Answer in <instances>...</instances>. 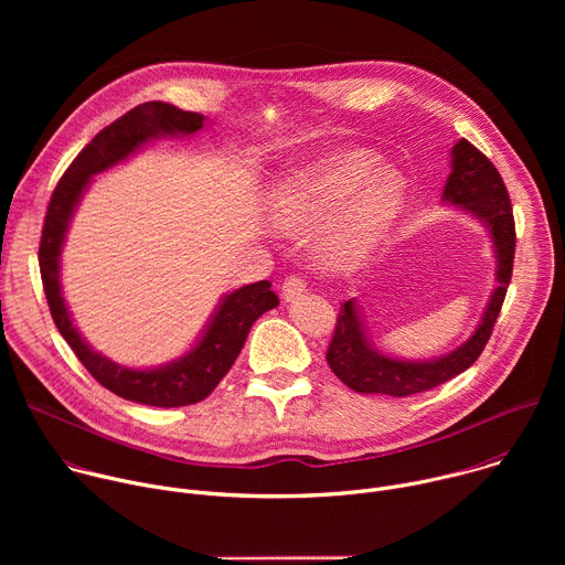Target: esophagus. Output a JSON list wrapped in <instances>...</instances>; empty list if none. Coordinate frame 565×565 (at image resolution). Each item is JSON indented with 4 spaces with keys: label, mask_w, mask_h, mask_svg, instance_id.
<instances>
[{
    "label": "esophagus",
    "mask_w": 565,
    "mask_h": 565,
    "mask_svg": "<svg viewBox=\"0 0 565 565\" xmlns=\"http://www.w3.org/2000/svg\"><path fill=\"white\" fill-rule=\"evenodd\" d=\"M303 290H306V281H303L301 277H297V275H290V277L284 281V286H281V297H284L286 301H295V299L301 297Z\"/></svg>",
    "instance_id": "34e87169"
}]
</instances>
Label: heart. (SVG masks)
<instances>
[{
    "label": "heart",
    "mask_w": 565,
    "mask_h": 565,
    "mask_svg": "<svg viewBox=\"0 0 565 565\" xmlns=\"http://www.w3.org/2000/svg\"><path fill=\"white\" fill-rule=\"evenodd\" d=\"M407 203V181L395 168H380L369 149H340L288 174L268 194L270 221L301 232L324 221L319 259L331 268L355 264L391 230Z\"/></svg>",
    "instance_id": "obj_1"
}]
</instances>
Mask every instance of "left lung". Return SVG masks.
Returning a JSON list of instances; mask_svg holds the SVG:
<instances>
[{"mask_svg": "<svg viewBox=\"0 0 565 565\" xmlns=\"http://www.w3.org/2000/svg\"><path fill=\"white\" fill-rule=\"evenodd\" d=\"M443 203L456 205L486 225L497 257V286L476 331L458 349L434 360H399L377 351L366 333L355 299L342 303L338 327L329 344L327 362L333 373L358 393H382L405 397L429 391L465 369L486 349L501 312L514 264V216L510 194L499 170L471 142L460 138L451 147V172L443 188Z\"/></svg>", "mask_w": 565, "mask_h": 565, "instance_id": "8db88e82", "label": "left lung"}]
</instances>
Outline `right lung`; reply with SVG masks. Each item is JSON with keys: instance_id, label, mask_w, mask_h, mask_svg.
<instances>
[{"instance_id": "obj_1", "label": "right lung", "mask_w": 565, "mask_h": 565, "mask_svg": "<svg viewBox=\"0 0 565 565\" xmlns=\"http://www.w3.org/2000/svg\"><path fill=\"white\" fill-rule=\"evenodd\" d=\"M205 116L168 103H145L105 127L75 156L60 179L44 218L40 241V273L53 321L77 360L111 393L149 407H185L207 397L234 364L255 321L279 303L270 281H257L227 292L214 308L196 344L181 358L151 366L129 369L103 353L75 329L60 284V255L73 212L92 179L122 163L158 138H181L203 129Z\"/></svg>"}]
</instances>
